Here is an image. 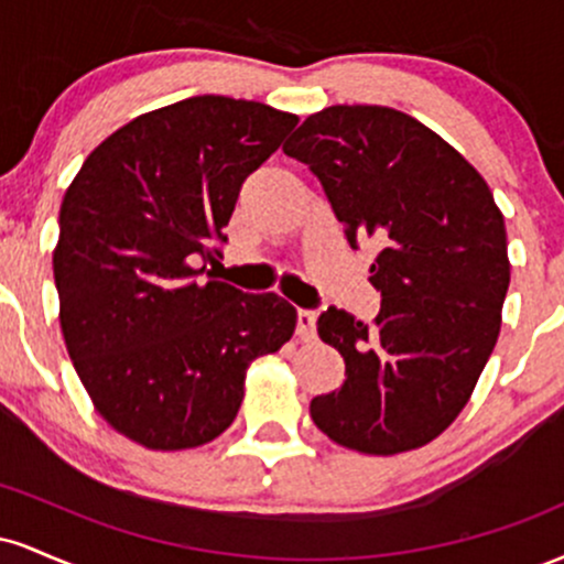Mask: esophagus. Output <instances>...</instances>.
Wrapping results in <instances>:
<instances>
[{"mask_svg": "<svg viewBox=\"0 0 564 564\" xmlns=\"http://www.w3.org/2000/svg\"><path fill=\"white\" fill-rule=\"evenodd\" d=\"M315 321H318V315H315L313 310H300V313H296V336H300L302 341L315 339Z\"/></svg>", "mask_w": 564, "mask_h": 564, "instance_id": "34e87169", "label": "esophagus"}]
</instances>
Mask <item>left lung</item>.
<instances>
[{
	"label": "left lung",
	"mask_w": 564,
	"mask_h": 564,
	"mask_svg": "<svg viewBox=\"0 0 564 564\" xmlns=\"http://www.w3.org/2000/svg\"><path fill=\"white\" fill-rule=\"evenodd\" d=\"M283 153L321 180L352 249L379 246L371 326L336 307L318 318L347 379L310 416L360 453L422 448L467 405L501 332L509 257L494 193L440 134L384 106L323 108Z\"/></svg>",
	"instance_id": "left-lung-1"
}]
</instances>
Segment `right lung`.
<instances>
[{
	"instance_id": "1",
	"label": "right lung",
	"mask_w": 564,
	"mask_h": 564,
	"mask_svg": "<svg viewBox=\"0 0 564 564\" xmlns=\"http://www.w3.org/2000/svg\"><path fill=\"white\" fill-rule=\"evenodd\" d=\"M296 121L264 102L187 97L116 129L63 196V339L97 413L145 448L223 435L246 368L294 334L283 296L204 281L196 262L223 254L243 180Z\"/></svg>"
}]
</instances>
